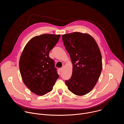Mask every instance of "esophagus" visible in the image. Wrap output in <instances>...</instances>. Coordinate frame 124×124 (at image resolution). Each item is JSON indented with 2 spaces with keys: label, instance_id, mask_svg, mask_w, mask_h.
Masks as SVG:
<instances>
[{
  "label": "esophagus",
  "instance_id": "esophagus-1",
  "mask_svg": "<svg viewBox=\"0 0 124 124\" xmlns=\"http://www.w3.org/2000/svg\"><path fill=\"white\" fill-rule=\"evenodd\" d=\"M59 70H60V72H62V70H63V67L60 68V69H59Z\"/></svg>",
  "mask_w": 124,
  "mask_h": 124
}]
</instances>
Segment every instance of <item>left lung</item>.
I'll list each match as a JSON object with an SVG mask.
<instances>
[{
  "label": "left lung",
  "instance_id": "left-lung-1",
  "mask_svg": "<svg viewBox=\"0 0 124 124\" xmlns=\"http://www.w3.org/2000/svg\"><path fill=\"white\" fill-rule=\"evenodd\" d=\"M62 40L73 65L71 78L65 81L68 89L78 96L90 92L102 70V57L94 38L87 34L73 32L62 35Z\"/></svg>",
  "mask_w": 124,
  "mask_h": 124
}]
</instances>
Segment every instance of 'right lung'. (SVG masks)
<instances>
[{
    "label": "right lung",
    "mask_w": 124,
    "mask_h": 124,
    "mask_svg": "<svg viewBox=\"0 0 124 124\" xmlns=\"http://www.w3.org/2000/svg\"><path fill=\"white\" fill-rule=\"evenodd\" d=\"M60 37V35L46 34L35 36L26 44L21 56L19 67L23 81L37 95L50 92L59 78L49 52Z\"/></svg>",
    "instance_id": "right-lung-1"
}]
</instances>
